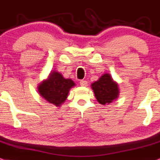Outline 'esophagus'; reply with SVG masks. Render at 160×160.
Wrapping results in <instances>:
<instances>
[{"mask_svg":"<svg viewBox=\"0 0 160 160\" xmlns=\"http://www.w3.org/2000/svg\"><path fill=\"white\" fill-rule=\"evenodd\" d=\"M80 85L83 86V87H86V86H88V82L85 80H81L80 81Z\"/></svg>","mask_w":160,"mask_h":160,"instance_id":"34e87169","label":"esophagus"}]
</instances>
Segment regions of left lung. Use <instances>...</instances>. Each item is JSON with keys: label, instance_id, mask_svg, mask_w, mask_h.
Wrapping results in <instances>:
<instances>
[{"label": "left lung", "instance_id": "1", "mask_svg": "<svg viewBox=\"0 0 160 160\" xmlns=\"http://www.w3.org/2000/svg\"><path fill=\"white\" fill-rule=\"evenodd\" d=\"M95 97L102 105H108L115 100L119 96L117 82H114L109 73L102 75L99 80L91 84Z\"/></svg>", "mask_w": 160, "mask_h": 160}]
</instances>
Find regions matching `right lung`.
I'll list each match as a JSON object with an SVG mask.
<instances>
[{
    "label": "right lung",
    "mask_w": 160,
    "mask_h": 160,
    "mask_svg": "<svg viewBox=\"0 0 160 160\" xmlns=\"http://www.w3.org/2000/svg\"><path fill=\"white\" fill-rule=\"evenodd\" d=\"M76 85L70 78H65L61 72L53 70L48 78L39 84L38 92L47 102L57 107L61 106L67 98L70 88Z\"/></svg>",
    "instance_id": "obj_1"
}]
</instances>
